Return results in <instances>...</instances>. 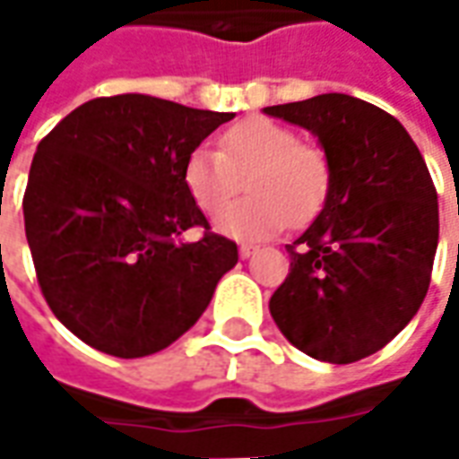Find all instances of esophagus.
<instances>
[{
    "mask_svg": "<svg viewBox=\"0 0 459 459\" xmlns=\"http://www.w3.org/2000/svg\"><path fill=\"white\" fill-rule=\"evenodd\" d=\"M238 253H240V258L246 260V258H250V255H255V253H258V246H250V243H243V246H240V248H238Z\"/></svg>",
    "mask_w": 459,
    "mask_h": 459,
    "instance_id": "obj_1",
    "label": "esophagus"
}]
</instances>
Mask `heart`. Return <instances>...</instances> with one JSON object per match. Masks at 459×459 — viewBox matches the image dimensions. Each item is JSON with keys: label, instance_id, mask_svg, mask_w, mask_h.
Returning <instances> with one entry per match:
<instances>
[{"label": "heart", "instance_id": "b5f03b06", "mask_svg": "<svg viewBox=\"0 0 459 459\" xmlns=\"http://www.w3.org/2000/svg\"><path fill=\"white\" fill-rule=\"evenodd\" d=\"M246 177L250 199L230 206L216 230L236 240L268 238L288 223H307L327 199L332 164L327 152L299 140L282 122L250 117L221 134V152L194 147L181 179L191 201L216 216L238 196Z\"/></svg>", "mask_w": 459, "mask_h": 459}]
</instances>
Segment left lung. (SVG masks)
<instances>
[{
	"label": "left lung",
	"instance_id": "left-lung-1",
	"mask_svg": "<svg viewBox=\"0 0 459 459\" xmlns=\"http://www.w3.org/2000/svg\"><path fill=\"white\" fill-rule=\"evenodd\" d=\"M309 130L332 164L327 199L290 253L270 315L292 346L329 364L384 349L413 319L437 248V191L394 115L344 93L265 108Z\"/></svg>",
	"mask_w": 459,
	"mask_h": 459
}]
</instances>
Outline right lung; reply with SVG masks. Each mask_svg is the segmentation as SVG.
I'll use <instances>...</instances> for the list:
<instances>
[{
	"label": "right lung",
	"instance_id": "right-lung-1",
	"mask_svg": "<svg viewBox=\"0 0 459 459\" xmlns=\"http://www.w3.org/2000/svg\"><path fill=\"white\" fill-rule=\"evenodd\" d=\"M229 120L125 93L88 100L39 142L26 240L48 307L88 346L120 359L167 349L238 263L181 179L186 154ZM196 225L204 236L181 244Z\"/></svg>",
	"mask_w": 459,
	"mask_h": 459
}]
</instances>
